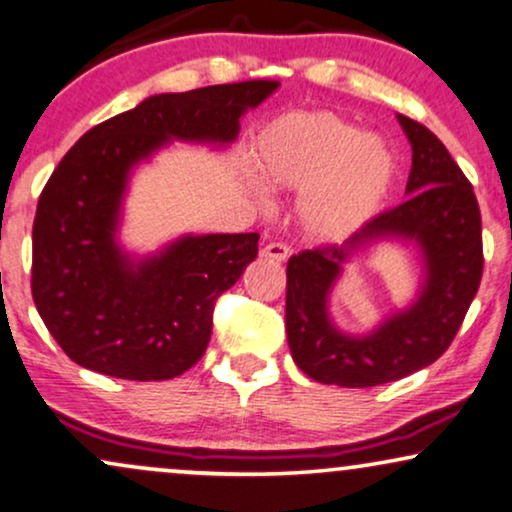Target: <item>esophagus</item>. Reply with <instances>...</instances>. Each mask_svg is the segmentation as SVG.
I'll list each match as a JSON object with an SVG mask.
<instances>
[{
	"label": "esophagus",
	"mask_w": 512,
	"mask_h": 512,
	"mask_svg": "<svg viewBox=\"0 0 512 512\" xmlns=\"http://www.w3.org/2000/svg\"><path fill=\"white\" fill-rule=\"evenodd\" d=\"M260 255L264 260H274V262H286L290 257V248L286 243H267L264 248L260 250Z\"/></svg>",
	"instance_id": "obj_1"
}]
</instances>
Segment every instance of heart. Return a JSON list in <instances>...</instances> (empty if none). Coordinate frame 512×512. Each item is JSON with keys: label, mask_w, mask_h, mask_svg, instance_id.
Segmentation results:
<instances>
[{"label": "heart", "mask_w": 512, "mask_h": 512, "mask_svg": "<svg viewBox=\"0 0 512 512\" xmlns=\"http://www.w3.org/2000/svg\"><path fill=\"white\" fill-rule=\"evenodd\" d=\"M252 170L269 189L302 191L297 219L321 243H342L385 210L397 158L378 134L331 111L283 113L260 129Z\"/></svg>", "instance_id": "b5f03b06"}]
</instances>
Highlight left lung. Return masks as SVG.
<instances>
[{
  "label": "left lung",
  "mask_w": 512,
  "mask_h": 512,
  "mask_svg": "<svg viewBox=\"0 0 512 512\" xmlns=\"http://www.w3.org/2000/svg\"><path fill=\"white\" fill-rule=\"evenodd\" d=\"M411 144L404 203L342 245L288 260L286 333L295 364L323 385L373 387L406 378L446 352L482 281V217L475 191L428 127L397 115ZM416 247L414 300L368 334H347L330 316V295L354 256L378 242Z\"/></svg>",
  "instance_id": "1"
}]
</instances>
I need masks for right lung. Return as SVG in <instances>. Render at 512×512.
I'll return each mask as SVG.
<instances>
[{"instance_id":"right-lung-1","label":"right lung","mask_w":512,"mask_h":512,"mask_svg":"<svg viewBox=\"0 0 512 512\" xmlns=\"http://www.w3.org/2000/svg\"><path fill=\"white\" fill-rule=\"evenodd\" d=\"M278 89L252 80L148 96L89 129L51 174L32 224V300L75 364L125 380H170L196 364L212 307L257 257L260 234H184L122 248L129 179L172 141L226 148Z\"/></svg>"}]
</instances>
